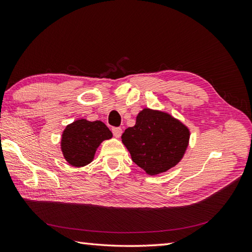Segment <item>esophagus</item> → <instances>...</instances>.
I'll list each match as a JSON object with an SVG mask.
<instances>
[{"mask_svg": "<svg viewBox=\"0 0 252 252\" xmlns=\"http://www.w3.org/2000/svg\"><path fill=\"white\" fill-rule=\"evenodd\" d=\"M111 131H112V134H114V136L117 137V138H119L121 136V134H122V129H121V127H112Z\"/></svg>", "mask_w": 252, "mask_h": 252, "instance_id": "obj_1", "label": "esophagus"}]
</instances>
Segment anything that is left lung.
Returning <instances> with one entry per match:
<instances>
[{"label": "left lung", "instance_id": "left-lung-1", "mask_svg": "<svg viewBox=\"0 0 252 252\" xmlns=\"http://www.w3.org/2000/svg\"><path fill=\"white\" fill-rule=\"evenodd\" d=\"M189 135V127L168 112L144 108L121 138L133 161L148 175H156L181 161Z\"/></svg>", "mask_w": 252, "mask_h": 252}]
</instances>
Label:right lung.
<instances>
[{
	"label": "right lung",
	"mask_w": 252,
	"mask_h": 252,
	"mask_svg": "<svg viewBox=\"0 0 252 252\" xmlns=\"http://www.w3.org/2000/svg\"><path fill=\"white\" fill-rule=\"evenodd\" d=\"M111 137L112 133L104 122L78 119L63 130L61 149L69 164L84 167L92 162L100 143Z\"/></svg>",
	"instance_id": "obj_1"
}]
</instances>
